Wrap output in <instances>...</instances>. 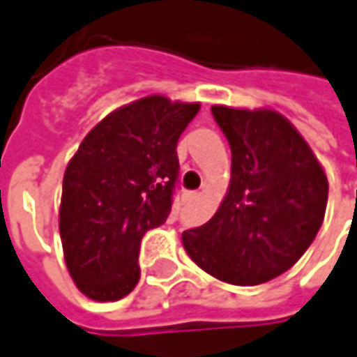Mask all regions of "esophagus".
<instances>
[{"instance_id":"obj_1","label":"esophagus","mask_w":357,"mask_h":357,"mask_svg":"<svg viewBox=\"0 0 357 357\" xmlns=\"http://www.w3.org/2000/svg\"><path fill=\"white\" fill-rule=\"evenodd\" d=\"M197 197H199L197 192H190V194H185V199H190V202H194V199H197Z\"/></svg>"}]
</instances>
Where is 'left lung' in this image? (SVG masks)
<instances>
[{"label":"left lung","instance_id":"obj_1","mask_svg":"<svg viewBox=\"0 0 357 357\" xmlns=\"http://www.w3.org/2000/svg\"><path fill=\"white\" fill-rule=\"evenodd\" d=\"M231 149V179L208 224L181 234L209 275L257 286L287 271L324 222L328 178L300 132L273 109L211 107Z\"/></svg>","mask_w":357,"mask_h":357}]
</instances>
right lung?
Segmentation results:
<instances>
[{"label":"right lung","instance_id":"1","mask_svg":"<svg viewBox=\"0 0 357 357\" xmlns=\"http://www.w3.org/2000/svg\"><path fill=\"white\" fill-rule=\"evenodd\" d=\"M199 103L148 96L87 133L63 174L59 236L77 289L116 302L139 280V243L172 211L178 139Z\"/></svg>","mask_w":357,"mask_h":357}]
</instances>
